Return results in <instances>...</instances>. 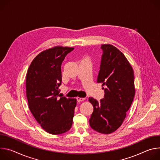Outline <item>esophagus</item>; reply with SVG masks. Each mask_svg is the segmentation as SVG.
Segmentation results:
<instances>
[{
  "instance_id": "esophagus-1",
  "label": "esophagus",
  "mask_w": 160,
  "mask_h": 160,
  "mask_svg": "<svg viewBox=\"0 0 160 160\" xmlns=\"http://www.w3.org/2000/svg\"><path fill=\"white\" fill-rule=\"evenodd\" d=\"M77 100L78 102H82V101H83L85 100V98H79V97H77Z\"/></svg>"
}]
</instances>
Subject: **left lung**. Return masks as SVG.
Segmentation results:
<instances>
[{"label": "left lung", "instance_id": "obj_1", "mask_svg": "<svg viewBox=\"0 0 160 160\" xmlns=\"http://www.w3.org/2000/svg\"><path fill=\"white\" fill-rule=\"evenodd\" d=\"M98 83H102L104 96L98 102L89 98L94 111L89 120L94 130L109 134L122 124L135 96L134 74L124 54L111 44H103Z\"/></svg>", "mask_w": 160, "mask_h": 160}]
</instances>
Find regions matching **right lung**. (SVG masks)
Wrapping results in <instances>:
<instances>
[{"label":"right lung","instance_id":"obj_1","mask_svg":"<svg viewBox=\"0 0 160 160\" xmlns=\"http://www.w3.org/2000/svg\"><path fill=\"white\" fill-rule=\"evenodd\" d=\"M74 48L56 46L38 54L30 64L26 76L29 109L47 132L58 135L69 130L73 123L77 99L59 98L61 64Z\"/></svg>","mask_w":160,"mask_h":160}]
</instances>
